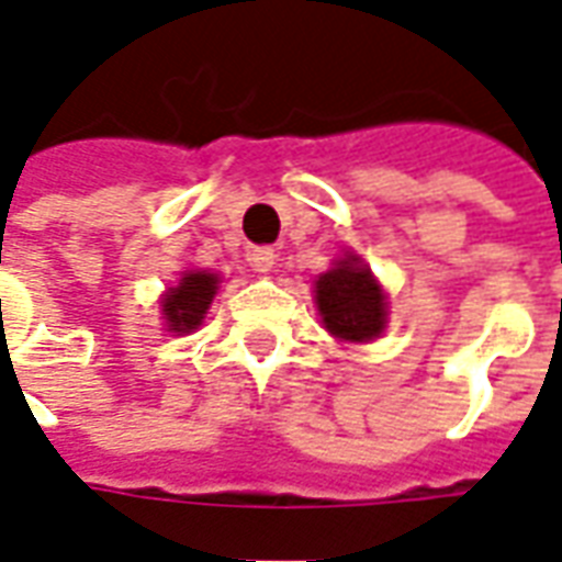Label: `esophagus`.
<instances>
[{"label": "esophagus", "mask_w": 562, "mask_h": 562, "mask_svg": "<svg viewBox=\"0 0 562 562\" xmlns=\"http://www.w3.org/2000/svg\"><path fill=\"white\" fill-rule=\"evenodd\" d=\"M246 261H249L258 273H268V270H273V265H277V252L268 249V246H252V249L246 252Z\"/></svg>", "instance_id": "obj_1"}]
</instances>
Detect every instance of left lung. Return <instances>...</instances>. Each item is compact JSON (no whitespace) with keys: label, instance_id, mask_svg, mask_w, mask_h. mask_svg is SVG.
Instances as JSON below:
<instances>
[{"label":"left lung","instance_id":"left-lung-1","mask_svg":"<svg viewBox=\"0 0 562 562\" xmlns=\"http://www.w3.org/2000/svg\"><path fill=\"white\" fill-rule=\"evenodd\" d=\"M316 306L322 325L346 342L376 340L389 322L385 292L361 256L346 252L316 280Z\"/></svg>","mask_w":562,"mask_h":562}]
</instances>
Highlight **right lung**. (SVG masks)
<instances>
[{
	"instance_id": "right-lung-1",
	"label": "right lung",
	"mask_w": 562,
	"mask_h": 562,
	"mask_svg": "<svg viewBox=\"0 0 562 562\" xmlns=\"http://www.w3.org/2000/svg\"><path fill=\"white\" fill-rule=\"evenodd\" d=\"M220 289V273L186 270L180 282L161 294V318L171 334H192L204 322L213 294Z\"/></svg>"
}]
</instances>
